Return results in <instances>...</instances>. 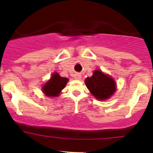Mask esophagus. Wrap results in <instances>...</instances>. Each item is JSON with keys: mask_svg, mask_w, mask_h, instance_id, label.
Returning <instances> with one entry per match:
<instances>
[{"mask_svg": "<svg viewBox=\"0 0 153 153\" xmlns=\"http://www.w3.org/2000/svg\"><path fill=\"white\" fill-rule=\"evenodd\" d=\"M75 79H77V80L81 79V74H79V73L75 74Z\"/></svg>", "mask_w": 153, "mask_h": 153, "instance_id": "esophagus-1", "label": "esophagus"}]
</instances>
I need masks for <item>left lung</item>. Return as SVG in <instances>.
<instances>
[{
    "mask_svg": "<svg viewBox=\"0 0 153 153\" xmlns=\"http://www.w3.org/2000/svg\"><path fill=\"white\" fill-rule=\"evenodd\" d=\"M85 83L91 94L100 100L110 97L116 90L113 78L100 70H95L92 76L85 80Z\"/></svg>",
    "mask_w": 153,
    "mask_h": 153,
    "instance_id": "obj_1",
    "label": "left lung"
}]
</instances>
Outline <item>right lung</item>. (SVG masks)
Listing matches in <instances>:
<instances>
[{"label": "right lung", "mask_w": 153, "mask_h": 153, "mask_svg": "<svg viewBox=\"0 0 153 153\" xmlns=\"http://www.w3.org/2000/svg\"><path fill=\"white\" fill-rule=\"evenodd\" d=\"M68 79L61 77L57 72H54L51 78L43 86V92L48 97H57L60 94L61 91L65 87Z\"/></svg>", "instance_id": "1"}]
</instances>
